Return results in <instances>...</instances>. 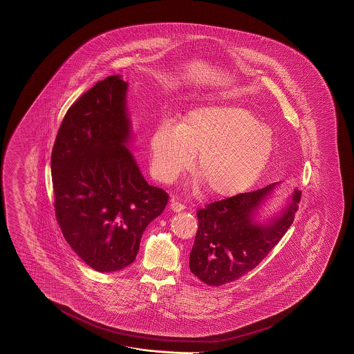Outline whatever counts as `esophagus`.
<instances>
[{
    "instance_id": "obj_1",
    "label": "esophagus",
    "mask_w": 354,
    "mask_h": 354,
    "mask_svg": "<svg viewBox=\"0 0 354 354\" xmlns=\"http://www.w3.org/2000/svg\"><path fill=\"white\" fill-rule=\"evenodd\" d=\"M170 207H171V210L174 212V213H180V212H183V210L185 209V206H184L183 204H180V203H178V201H171Z\"/></svg>"
}]
</instances>
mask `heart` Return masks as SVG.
Wrapping results in <instances>:
<instances>
[{
  "mask_svg": "<svg viewBox=\"0 0 354 354\" xmlns=\"http://www.w3.org/2000/svg\"><path fill=\"white\" fill-rule=\"evenodd\" d=\"M274 151L268 126L241 105L212 102L194 106L179 126L162 120L149 140L150 171L160 182L172 183L192 166L200 171L206 192L230 197L257 182Z\"/></svg>",
  "mask_w": 354,
  "mask_h": 354,
  "instance_id": "b5f03b06",
  "label": "heart"
}]
</instances>
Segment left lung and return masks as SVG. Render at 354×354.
<instances>
[{"mask_svg": "<svg viewBox=\"0 0 354 354\" xmlns=\"http://www.w3.org/2000/svg\"><path fill=\"white\" fill-rule=\"evenodd\" d=\"M280 183L209 204L197 212L198 230L189 268L207 286L219 287L241 278L268 256L293 223L301 191L295 188L271 216L262 209Z\"/></svg>", "mask_w": 354, "mask_h": 354, "instance_id": "obj_1", "label": "left lung"}]
</instances>
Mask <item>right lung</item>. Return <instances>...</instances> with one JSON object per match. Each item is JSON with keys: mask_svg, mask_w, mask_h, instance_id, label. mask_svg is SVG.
Segmentation results:
<instances>
[{"mask_svg": "<svg viewBox=\"0 0 354 354\" xmlns=\"http://www.w3.org/2000/svg\"><path fill=\"white\" fill-rule=\"evenodd\" d=\"M129 84L107 76L64 115L52 151L55 216L66 241L89 268L129 266L169 196L149 185L131 153Z\"/></svg>", "mask_w": 354, "mask_h": 354, "instance_id": "add662e5", "label": "right lung"}]
</instances>
